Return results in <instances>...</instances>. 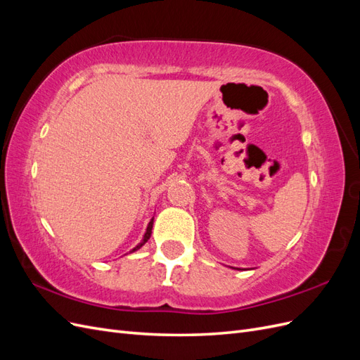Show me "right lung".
Here are the masks:
<instances>
[{"label":"right lung","instance_id":"obj_1","mask_svg":"<svg viewBox=\"0 0 360 360\" xmlns=\"http://www.w3.org/2000/svg\"><path fill=\"white\" fill-rule=\"evenodd\" d=\"M153 221H155V217L148 222V225H147V230H146V234H144V237H143V240H141V242H139V243H138L132 250H130V252H135V250L141 249V248H143V246L148 242V238H150V236H151V228H153Z\"/></svg>","mask_w":360,"mask_h":360}]
</instances>
